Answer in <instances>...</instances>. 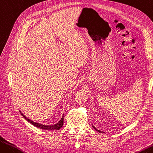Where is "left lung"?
I'll use <instances>...</instances> for the list:
<instances>
[{
  "instance_id": "left-lung-1",
  "label": "left lung",
  "mask_w": 153,
  "mask_h": 153,
  "mask_svg": "<svg viewBox=\"0 0 153 153\" xmlns=\"http://www.w3.org/2000/svg\"><path fill=\"white\" fill-rule=\"evenodd\" d=\"M92 127H93V128H94L96 130V131H98V132H103V131H100V130H97V129L96 128V127H95L93 126V124H92Z\"/></svg>"
}]
</instances>
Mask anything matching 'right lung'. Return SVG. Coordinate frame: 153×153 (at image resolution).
<instances>
[{
	"label": "right lung",
	"instance_id": "right-lung-1",
	"mask_svg": "<svg viewBox=\"0 0 153 153\" xmlns=\"http://www.w3.org/2000/svg\"><path fill=\"white\" fill-rule=\"evenodd\" d=\"M20 113L24 117V119H26L27 121L30 123L31 124L33 125L35 127H39V128H41L42 129H46V130H49V131H52V130H59L63 126V124H64V116H62V119L60 121L57 123L53 125V126H44V125H41V124H39V123H35L34 121H31V120H30L29 119H27V117L25 116L24 114H22V112L21 111H19Z\"/></svg>",
	"mask_w": 153,
	"mask_h": 153
}]
</instances>
